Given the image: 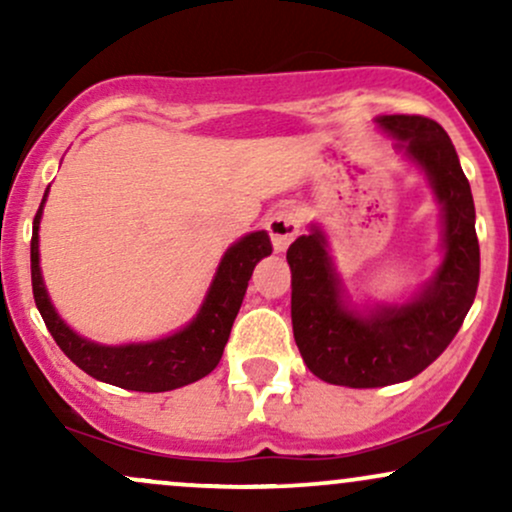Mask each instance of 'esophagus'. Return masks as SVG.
Listing matches in <instances>:
<instances>
[{
	"instance_id": "esophagus-1",
	"label": "esophagus",
	"mask_w": 512,
	"mask_h": 512,
	"mask_svg": "<svg viewBox=\"0 0 512 512\" xmlns=\"http://www.w3.org/2000/svg\"><path fill=\"white\" fill-rule=\"evenodd\" d=\"M267 231L272 236L274 250L284 252L291 245V240L298 236V231H301V219H298L293 209H279L267 221Z\"/></svg>"
}]
</instances>
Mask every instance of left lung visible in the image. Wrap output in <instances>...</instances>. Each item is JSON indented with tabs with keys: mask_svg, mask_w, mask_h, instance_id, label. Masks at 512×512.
Wrapping results in <instances>:
<instances>
[{
	"mask_svg": "<svg viewBox=\"0 0 512 512\" xmlns=\"http://www.w3.org/2000/svg\"><path fill=\"white\" fill-rule=\"evenodd\" d=\"M378 125L426 170L443 204L445 260L414 301L361 317L344 308L322 233L293 240V339L310 373L332 385L383 387L419 375L455 339L479 286L474 199L448 132L424 115H383Z\"/></svg>",
	"mask_w": 512,
	"mask_h": 512,
	"instance_id": "8db88e82",
	"label": "left lung"
}]
</instances>
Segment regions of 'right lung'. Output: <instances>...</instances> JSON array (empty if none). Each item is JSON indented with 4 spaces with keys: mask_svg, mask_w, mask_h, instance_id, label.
I'll list each match as a JSON object with an SVG mask.
<instances>
[{
    "mask_svg": "<svg viewBox=\"0 0 512 512\" xmlns=\"http://www.w3.org/2000/svg\"><path fill=\"white\" fill-rule=\"evenodd\" d=\"M45 197H48V190H45L43 202H40L38 214L33 219V298L40 315H43L45 327H48L52 339L67 354V358H72L76 366L91 375V378L134 392L175 390V387L202 380L204 375H209L211 370L219 366L223 346H226L228 337H231L233 320H236L240 303H243L252 269H255V264L262 257L272 255V243H269L267 233H250V236L238 240L226 252V257L219 264L214 284L209 289L207 301H204L199 315L185 330L151 344L98 346L93 342H86L79 334L69 330L60 317H57L48 293H45L38 264V226Z\"/></svg>",
    "mask_w": 512,
    "mask_h": 512,
    "instance_id": "1",
    "label": "right lung"
}]
</instances>
